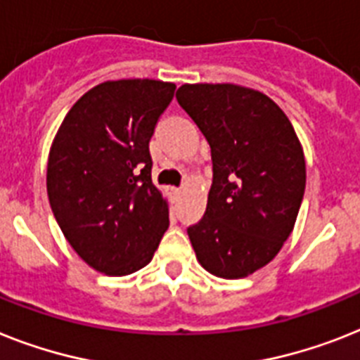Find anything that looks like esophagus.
Listing matches in <instances>:
<instances>
[{
    "label": "esophagus",
    "mask_w": 360,
    "mask_h": 360,
    "mask_svg": "<svg viewBox=\"0 0 360 360\" xmlns=\"http://www.w3.org/2000/svg\"><path fill=\"white\" fill-rule=\"evenodd\" d=\"M180 193H182V189H178V187H171V197L173 198L180 197Z\"/></svg>",
    "instance_id": "esophagus-1"
}]
</instances>
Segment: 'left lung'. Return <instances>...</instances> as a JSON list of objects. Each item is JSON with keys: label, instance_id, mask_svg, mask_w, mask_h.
Wrapping results in <instances>:
<instances>
[{"label": "left lung", "instance_id": "left-lung-1", "mask_svg": "<svg viewBox=\"0 0 360 360\" xmlns=\"http://www.w3.org/2000/svg\"><path fill=\"white\" fill-rule=\"evenodd\" d=\"M178 105L212 148L206 213L187 228L210 274L239 280L274 259L305 191L304 148L274 101L239 84H184Z\"/></svg>", "mask_w": 360, "mask_h": 360}]
</instances>
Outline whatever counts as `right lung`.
Masks as SVG:
<instances>
[{"instance_id":"add662e5","label":"right lung","mask_w":360,"mask_h":360,"mask_svg":"<svg viewBox=\"0 0 360 360\" xmlns=\"http://www.w3.org/2000/svg\"><path fill=\"white\" fill-rule=\"evenodd\" d=\"M174 88L153 79L101 82L71 106L53 139V215L71 248L97 272L143 269L169 228V204L150 178L148 141Z\"/></svg>"}]
</instances>
